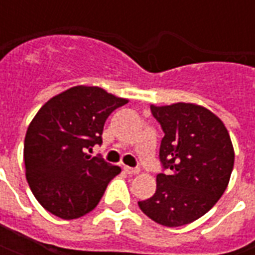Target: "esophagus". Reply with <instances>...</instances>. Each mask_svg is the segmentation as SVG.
<instances>
[{
  "label": "esophagus",
  "mask_w": 255,
  "mask_h": 255,
  "mask_svg": "<svg viewBox=\"0 0 255 255\" xmlns=\"http://www.w3.org/2000/svg\"><path fill=\"white\" fill-rule=\"evenodd\" d=\"M124 171L127 172L128 175H138L140 169L139 168H131V166H124Z\"/></svg>",
  "instance_id": "34e87169"
}]
</instances>
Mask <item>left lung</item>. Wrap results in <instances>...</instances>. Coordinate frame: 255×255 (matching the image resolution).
Here are the masks:
<instances>
[{
  "mask_svg": "<svg viewBox=\"0 0 255 255\" xmlns=\"http://www.w3.org/2000/svg\"><path fill=\"white\" fill-rule=\"evenodd\" d=\"M164 138L155 194L138 202L157 224L180 227L208 213L224 194L234 169V146L224 123L195 104L150 106Z\"/></svg>",
  "mask_w": 255,
  "mask_h": 255,
  "instance_id": "left-lung-1",
  "label": "left lung"
}]
</instances>
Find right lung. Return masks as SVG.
<instances>
[{"label":"right lung","instance_id":"right-lung-1","mask_svg":"<svg viewBox=\"0 0 255 255\" xmlns=\"http://www.w3.org/2000/svg\"><path fill=\"white\" fill-rule=\"evenodd\" d=\"M127 102L101 87L75 86L38 111L25 133V177L47 212L73 220L98 205L122 169L87 151L102 143L106 119Z\"/></svg>","mask_w":255,"mask_h":255}]
</instances>
